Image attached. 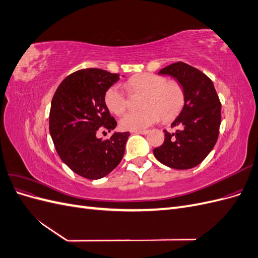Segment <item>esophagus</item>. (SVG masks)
<instances>
[{"label": "esophagus", "mask_w": 258, "mask_h": 258, "mask_svg": "<svg viewBox=\"0 0 258 258\" xmlns=\"http://www.w3.org/2000/svg\"><path fill=\"white\" fill-rule=\"evenodd\" d=\"M134 134H138V135H146L148 130H136V131H132Z\"/></svg>", "instance_id": "1"}]
</instances>
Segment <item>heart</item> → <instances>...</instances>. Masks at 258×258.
<instances>
[{
  "mask_svg": "<svg viewBox=\"0 0 258 258\" xmlns=\"http://www.w3.org/2000/svg\"><path fill=\"white\" fill-rule=\"evenodd\" d=\"M126 88L132 95L142 93L141 111L129 112L120 119L123 130H142L157 122L160 117L169 120L176 116L185 102L183 86L165 76L144 73L131 77ZM104 103L112 113L121 115L128 107V97L118 85H112L104 93Z\"/></svg>",
  "mask_w": 258,
  "mask_h": 258,
  "instance_id": "heart-1",
  "label": "heart"
}]
</instances>
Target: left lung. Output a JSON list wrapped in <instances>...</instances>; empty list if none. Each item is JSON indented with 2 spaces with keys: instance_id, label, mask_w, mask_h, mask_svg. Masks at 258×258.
Returning a JSON list of instances; mask_svg holds the SVG:
<instances>
[{
  "instance_id": "1",
  "label": "left lung",
  "mask_w": 258,
  "mask_h": 258,
  "mask_svg": "<svg viewBox=\"0 0 258 258\" xmlns=\"http://www.w3.org/2000/svg\"><path fill=\"white\" fill-rule=\"evenodd\" d=\"M158 74L171 75L183 86L185 103L171 124L174 134L165 130V141L154 150L155 157L176 170L191 169L213 150L220 134L222 104L209 77L184 62L161 69Z\"/></svg>"
}]
</instances>
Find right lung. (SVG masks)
<instances>
[{
	"instance_id": "obj_1",
	"label": "right lung",
	"mask_w": 258,
	"mask_h": 258,
	"mask_svg": "<svg viewBox=\"0 0 258 258\" xmlns=\"http://www.w3.org/2000/svg\"><path fill=\"white\" fill-rule=\"evenodd\" d=\"M119 80L101 69H83L61 82L51 100L49 132L61 160L85 178L98 179L119 165L130 132H115L110 139L99 130L115 129L116 120L104 103V93Z\"/></svg>"
}]
</instances>
